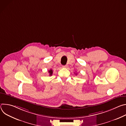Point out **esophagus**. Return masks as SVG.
Masks as SVG:
<instances>
[{
    "mask_svg": "<svg viewBox=\"0 0 126 126\" xmlns=\"http://www.w3.org/2000/svg\"><path fill=\"white\" fill-rule=\"evenodd\" d=\"M67 67V66L66 65H64V66H62V68H66Z\"/></svg>",
    "mask_w": 126,
    "mask_h": 126,
    "instance_id": "obj_1",
    "label": "esophagus"
}]
</instances>
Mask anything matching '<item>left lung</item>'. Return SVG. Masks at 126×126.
I'll return each mask as SVG.
<instances>
[{
	"instance_id": "8db88e82",
	"label": "left lung",
	"mask_w": 126,
	"mask_h": 126,
	"mask_svg": "<svg viewBox=\"0 0 126 126\" xmlns=\"http://www.w3.org/2000/svg\"><path fill=\"white\" fill-rule=\"evenodd\" d=\"M76 75H77V74H76Z\"/></svg>"
}]
</instances>
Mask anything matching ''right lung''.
Listing matches in <instances>:
<instances>
[{"label":"right lung","instance_id":"1","mask_svg":"<svg viewBox=\"0 0 126 126\" xmlns=\"http://www.w3.org/2000/svg\"><path fill=\"white\" fill-rule=\"evenodd\" d=\"M48 73H49V75L50 76H52V74H53V71L52 69H50V70L48 71Z\"/></svg>","mask_w":126,"mask_h":126}]
</instances>
